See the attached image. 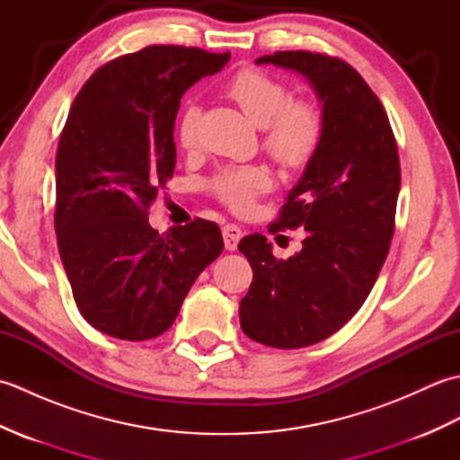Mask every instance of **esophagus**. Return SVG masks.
<instances>
[{"label": "esophagus", "instance_id": "esophagus-1", "mask_svg": "<svg viewBox=\"0 0 460 460\" xmlns=\"http://www.w3.org/2000/svg\"><path fill=\"white\" fill-rule=\"evenodd\" d=\"M241 237H243V231H241V227H237V225L227 223L223 227V241H225V249L227 251H235Z\"/></svg>", "mask_w": 460, "mask_h": 460}]
</instances>
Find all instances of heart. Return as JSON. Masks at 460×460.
Listing matches in <instances>:
<instances>
[{
  "instance_id": "1",
  "label": "heart",
  "mask_w": 460,
  "mask_h": 460,
  "mask_svg": "<svg viewBox=\"0 0 460 460\" xmlns=\"http://www.w3.org/2000/svg\"><path fill=\"white\" fill-rule=\"evenodd\" d=\"M225 93L251 122L262 126V144L277 162L296 168L320 148L324 138V112L320 104L310 99H290L288 86L275 76L259 68H245L233 76ZM198 120L199 111L195 106L181 112L175 128L181 148L190 150L198 142ZM270 185V172L262 165H229L211 180L213 193L235 211H249Z\"/></svg>"
}]
</instances>
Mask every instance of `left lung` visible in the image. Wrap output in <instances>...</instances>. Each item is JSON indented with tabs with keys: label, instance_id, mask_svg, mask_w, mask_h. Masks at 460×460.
I'll return each mask as SVG.
<instances>
[{
	"label": "left lung",
	"instance_id": "8db88e82",
	"mask_svg": "<svg viewBox=\"0 0 460 460\" xmlns=\"http://www.w3.org/2000/svg\"><path fill=\"white\" fill-rule=\"evenodd\" d=\"M257 65L305 76L324 112V138L269 231L305 227L302 251L272 255L261 233L243 237L252 282L239 305L245 334L270 348L312 346L364 305L389 252L402 168L389 119L354 66L310 51H279Z\"/></svg>",
	"mask_w": 460,
	"mask_h": 460
}]
</instances>
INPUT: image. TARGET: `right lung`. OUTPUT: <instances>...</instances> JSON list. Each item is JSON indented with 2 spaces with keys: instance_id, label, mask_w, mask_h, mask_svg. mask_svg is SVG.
<instances>
[{
  "instance_id": "add662e5",
  "label": "right lung",
  "mask_w": 460,
  "mask_h": 460,
  "mask_svg": "<svg viewBox=\"0 0 460 460\" xmlns=\"http://www.w3.org/2000/svg\"><path fill=\"white\" fill-rule=\"evenodd\" d=\"M229 53L152 45L94 71L68 112L55 162L58 255L83 318L144 341L168 330L201 270L221 255L217 223L160 235L148 209L175 168L183 93Z\"/></svg>"
}]
</instances>
